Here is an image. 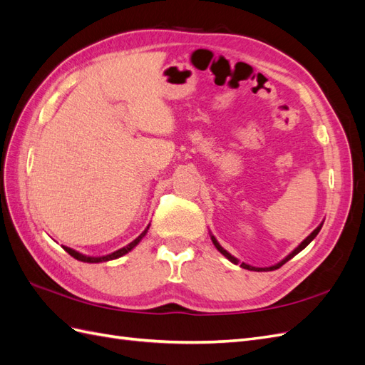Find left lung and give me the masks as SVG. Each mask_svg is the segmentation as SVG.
<instances>
[{"label":"left lung","instance_id":"8db88e82","mask_svg":"<svg viewBox=\"0 0 365 365\" xmlns=\"http://www.w3.org/2000/svg\"><path fill=\"white\" fill-rule=\"evenodd\" d=\"M323 222H324V220H323ZM323 222L322 224H319L314 231H312V233L311 235H309L303 242H302V244L300 245H298L292 252H289L288 254V256H286L284 259H282L279 263H275V264H272V267H268V268H256V267H251V264H248V263H244V262H239V259H236L235 256H231V254L227 251V250H224L222 247H220V244H219V242L216 240V237L212 235V233H210V237H212V242H213V245L216 247V250L220 252V254H222V256H225L231 263H235V264H240V267L242 268H244V269H250V271H274V269H277V268H280L282 267V264H284L286 262H288V260H291L294 256H297V254L298 252H300V251H303L309 244H311V242L317 237V235L319 233V230H322V227H323Z\"/></svg>","mask_w":365,"mask_h":365}]
</instances>
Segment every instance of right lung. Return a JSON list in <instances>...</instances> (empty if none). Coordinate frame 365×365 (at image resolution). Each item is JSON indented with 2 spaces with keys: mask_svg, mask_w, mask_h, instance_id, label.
Instances as JSON below:
<instances>
[{
  "mask_svg": "<svg viewBox=\"0 0 365 365\" xmlns=\"http://www.w3.org/2000/svg\"><path fill=\"white\" fill-rule=\"evenodd\" d=\"M149 225H150V224H149ZM149 225L146 227V230L143 231V233H141L137 239L132 240L130 244H128L126 247L120 248V250H117V251H114V252H111V254H106V256H98V257H94V256H85V254H82V252H79V251H76V250H73V248H68V247H62V248H63L65 251H67L71 257H74V259H77V260H81V262H85V263H101V262L114 260V259H118V257H121V256H125V254H128L129 251L134 250V248L140 244L141 239L146 236L148 230H149Z\"/></svg>",
  "mask_w": 365,
  "mask_h": 365,
  "instance_id": "add662e5",
  "label": "right lung"
}]
</instances>
